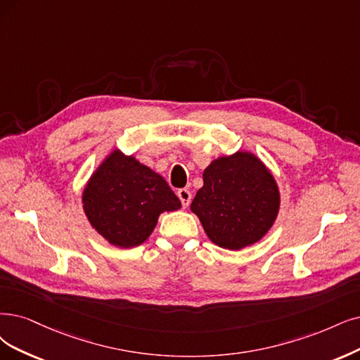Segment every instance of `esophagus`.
Masks as SVG:
<instances>
[{
	"mask_svg": "<svg viewBox=\"0 0 360 360\" xmlns=\"http://www.w3.org/2000/svg\"><path fill=\"white\" fill-rule=\"evenodd\" d=\"M178 197L182 203V207H188V205L191 203V193L187 188H181L178 191Z\"/></svg>",
	"mask_w": 360,
	"mask_h": 360,
	"instance_id": "1",
	"label": "esophagus"
}]
</instances>
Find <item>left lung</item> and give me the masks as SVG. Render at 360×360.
<instances>
[{
	"instance_id": "1",
	"label": "left lung",
	"mask_w": 360,
	"mask_h": 360,
	"mask_svg": "<svg viewBox=\"0 0 360 360\" xmlns=\"http://www.w3.org/2000/svg\"><path fill=\"white\" fill-rule=\"evenodd\" d=\"M278 207L281 193L274 176L249 151L214 160L191 203L210 240L230 250L259 242L273 227Z\"/></svg>"
}]
</instances>
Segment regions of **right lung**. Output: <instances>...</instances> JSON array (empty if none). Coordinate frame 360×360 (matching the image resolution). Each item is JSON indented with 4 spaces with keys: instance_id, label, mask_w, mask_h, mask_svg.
<instances>
[{
    "instance_id": "obj_1",
    "label": "right lung",
    "mask_w": 360,
    "mask_h": 360,
    "mask_svg": "<svg viewBox=\"0 0 360 360\" xmlns=\"http://www.w3.org/2000/svg\"><path fill=\"white\" fill-rule=\"evenodd\" d=\"M84 214L106 242L117 248L142 245L160 214L181 209L167 182L133 155L114 150L93 172L83 191Z\"/></svg>"
}]
</instances>
